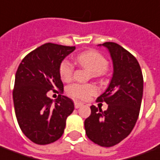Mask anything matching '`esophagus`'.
<instances>
[{
    "label": "esophagus",
    "instance_id": "obj_1",
    "mask_svg": "<svg viewBox=\"0 0 160 160\" xmlns=\"http://www.w3.org/2000/svg\"><path fill=\"white\" fill-rule=\"evenodd\" d=\"M82 106H83V103L79 102V101H74V107H75V108H80V107H82Z\"/></svg>",
    "mask_w": 160,
    "mask_h": 160
}]
</instances>
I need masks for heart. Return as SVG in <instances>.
I'll return each instance as SVG.
<instances>
[{"label":"heart","instance_id":"obj_1","mask_svg":"<svg viewBox=\"0 0 160 160\" xmlns=\"http://www.w3.org/2000/svg\"><path fill=\"white\" fill-rule=\"evenodd\" d=\"M77 61L80 67L87 68L92 72L93 78H99L108 68V61L99 52L89 50L77 55ZM59 74L65 82L72 80L73 74V66L67 60L61 61L59 68ZM98 92L97 88L92 84L74 83L68 88L69 95L79 99H88Z\"/></svg>","mask_w":160,"mask_h":160}]
</instances>
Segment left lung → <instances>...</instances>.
Instances as JSON below:
<instances>
[{
    "label": "left lung",
    "mask_w": 160,
    "mask_h": 160,
    "mask_svg": "<svg viewBox=\"0 0 160 160\" xmlns=\"http://www.w3.org/2000/svg\"><path fill=\"white\" fill-rule=\"evenodd\" d=\"M108 48L113 63V75L109 87L98 97L108 107L102 111L91 107L85 120L86 134L93 143L111 147L126 138L132 131L139 114L143 96V74L137 59L114 42L102 44Z\"/></svg>",
    "instance_id": "8db88e82"
}]
</instances>
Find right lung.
<instances>
[{
	"label": "right lung",
	"mask_w": 160,
	"mask_h": 160,
	"mask_svg": "<svg viewBox=\"0 0 160 160\" xmlns=\"http://www.w3.org/2000/svg\"><path fill=\"white\" fill-rule=\"evenodd\" d=\"M74 49L46 43L27 54L18 67L13 90L14 111L22 132L35 144L58 140L74 109L72 99L61 94L63 83L59 74L61 61ZM55 89L60 94L53 103L47 92Z\"/></svg>",
	"instance_id": "right-lung-1"
}]
</instances>
